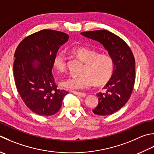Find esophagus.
<instances>
[{
  "label": "esophagus",
  "instance_id": "1",
  "mask_svg": "<svg viewBox=\"0 0 154 154\" xmlns=\"http://www.w3.org/2000/svg\"><path fill=\"white\" fill-rule=\"evenodd\" d=\"M72 93H74L75 95L79 96V97H85L86 96V94L84 93H81V92H77V91H72Z\"/></svg>",
  "mask_w": 154,
  "mask_h": 154
}]
</instances>
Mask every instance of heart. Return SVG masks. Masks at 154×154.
<instances>
[{
  "instance_id": "b5f03b06",
  "label": "heart",
  "mask_w": 154,
  "mask_h": 154,
  "mask_svg": "<svg viewBox=\"0 0 154 154\" xmlns=\"http://www.w3.org/2000/svg\"><path fill=\"white\" fill-rule=\"evenodd\" d=\"M69 53L83 61L84 65L80 75H71L61 81V85L65 88L80 90L89 87L93 83L95 86H102L112 77L114 63L108 54H99L98 51L84 46L71 47ZM53 65L58 72L65 71L67 57L65 53H57L53 58Z\"/></svg>"
}]
</instances>
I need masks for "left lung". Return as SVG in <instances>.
<instances>
[{"instance_id":"8db88e82","label":"left lung","mask_w":154,"mask_h":154,"mask_svg":"<svg viewBox=\"0 0 154 154\" xmlns=\"http://www.w3.org/2000/svg\"><path fill=\"white\" fill-rule=\"evenodd\" d=\"M81 35L100 43L112 57V77L103 87L105 93L97 94V106L93 112L109 116L122 108L129 100L135 83V59L130 48L118 36L106 30L81 32Z\"/></svg>"}]
</instances>
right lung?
<instances>
[{
	"instance_id": "right-lung-1",
	"label": "right lung",
	"mask_w": 154,
	"mask_h": 154,
	"mask_svg": "<svg viewBox=\"0 0 154 154\" xmlns=\"http://www.w3.org/2000/svg\"><path fill=\"white\" fill-rule=\"evenodd\" d=\"M68 39L65 32L44 29L24 38L15 51L13 73L17 91L26 107L38 116L55 114L68 93L57 89L52 74L54 57Z\"/></svg>"
}]
</instances>
